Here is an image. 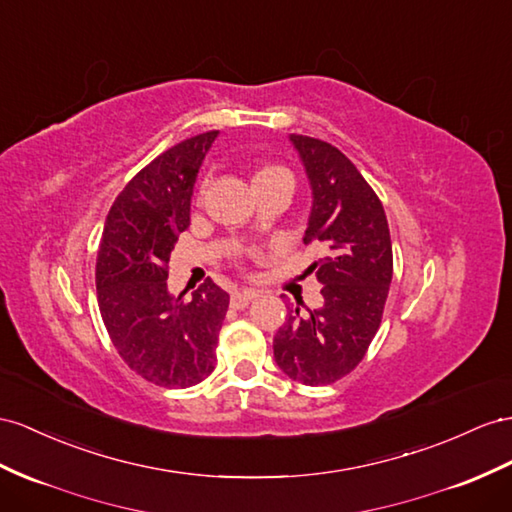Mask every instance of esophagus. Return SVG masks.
Returning <instances> with one entry per match:
<instances>
[{"instance_id": "1", "label": "esophagus", "mask_w": 512, "mask_h": 512, "mask_svg": "<svg viewBox=\"0 0 512 512\" xmlns=\"http://www.w3.org/2000/svg\"><path fill=\"white\" fill-rule=\"evenodd\" d=\"M259 294L255 292V290H242V292H233L231 294V307H235V309H244V307H248V303H251V300H255Z\"/></svg>"}]
</instances>
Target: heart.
<instances>
[{
	"label": "heart",
	"instance_id": "1",
	"mask_svg": "<svg viewBox=\"0 0 512 512\" xmlns=\"http://www.w3.org/2000/svg\"><path fill=\"white\" fill-rule=\"evenodd\" d=\"M285 170L283 168H279V166H266V168H261L259 173L253 177V183H257V181H264V179H268V177H274V175H283ZM287 175V173H285Z\"/></svg>",
	"mask_w": 512,
	"mask_h": 512
}]
</instances>
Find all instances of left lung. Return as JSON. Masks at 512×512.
<instances>
[{
  "label": "left lung",
  "instance_id": "1",
  "mask_svg": "<svg viewBox=\"0 0 512 512\" xmlns=\"http://www.w3.org/2000/svg\"><path fill=\"white\" fill-rule=\"evenodd\" d=\"M311 183L305 244L320 242L313 261L324 305L287 320L274 335V361L309 387L331 385L357 368L381 326L393 274L389 225L381 199L333 144L290 136ZM303 303V300H300Z\"/></svg>",
  "mask_w": 512,
  "mask_h": 512
}]
</instances>
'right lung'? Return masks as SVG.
<instances>
[{
    "label": "right lung",
    "instance_id": "1",
    "mask_svg": "<svg viewBox=\"0 0 512 512\" xmlns=\"http://www.w3.org/2000/svg\"><path fill=\"white\" fill-rule=\"evenodd\" d=\"M218 131L192 136L144 166L116 196L97 253V300L114 348L160 387H192L214 372L229 294L207 279L190 300L168 294V259L190 227L196 175Z\"/></svg>",
    "mask_w": 512,
    "mask_h": 512
}]
</instances>
